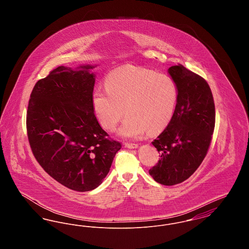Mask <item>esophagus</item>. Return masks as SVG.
Instances as JSON below:
<instances>
[{"instance_id":"1","label":"esophagus","mask_w":249,"mask_h":249,"mask_svg":"<svg viewBox=\"0 0 249 249\" xmlns=\"http://www.w3.org/2000/svg\"><path fill=\"white\" fill-rule=\"evenodd\" d=\"M125 146L130 148V149H134V148H137L138 147V144L137 143H130V142H125Z\"/></svg>"}]
</instances>
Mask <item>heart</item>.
<instances>
[{
	"mask_svg": "<svg viewBox=\"0 0 249 249\" xmlns=\"http://www.w3.org/2000/svg\"><path fill=\"white\" fill-rule=\"evenodd\" d=\"M178 99V86L169 75L125 66L107 74L106 89H95L91 105L99 123L109 131L115 130L125 112L127 118L119 134L138 138L146 130L154 134L165 129L174 117Z\"/></svg>",
	"mask_w": 249,
	"mask_h": 249,
	"instance_id": "heart-1",
	"label": "heart"
}]
</instances>
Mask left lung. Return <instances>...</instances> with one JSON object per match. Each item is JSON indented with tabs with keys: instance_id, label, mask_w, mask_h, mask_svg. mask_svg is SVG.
<instances>
[{
	"instance_id": "8db88e82",
	"label": "left lung",
	"mask_w": 249,
	"mask_h": 249,
	"mask_svg": "<svg viewBox=\"0 0 249 249\" xmlns=\"http://www.w3.org/2000/svg\"><path fill=\"white\" fill-rule=\"evenodd\" d=\"M168 72L178 86V104L171 122L152 142L160 159L149 175L161 185L174 186L201 165L212 140L215 112L211 89L201 76L181 64Z\"/></svg>"
}]
</instances>
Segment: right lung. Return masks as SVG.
I'll list each match as a JSON object with an SVG mask.
<instances>
[{
  "label": "right lung",
  "instance_id": "right-lung-1",
  "mask_svg": "<svg viewBox=\"0 0 249 249\" xmlns=\"http://www.w3.org/2000/svg\"><path fill=\"white\" fill-rule=\"evenodd\" d=\"M94 66H59L36 84L27 111V132L38 163L75 191L99 187L121 143L110 139L91 105Z\"/></svg>",
  "mask_w": 249,
  "mask_h": 249
}]
</instances>
